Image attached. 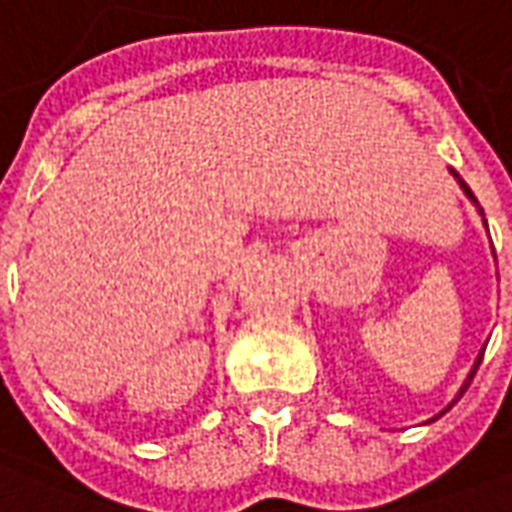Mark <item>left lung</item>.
I'll use <instances>...</instances> for the list:
<instances>
[{"label": "left lung", "mask_w": 512, "mask_h": 512, "mask_svg": "<svg viewBox=\"0 0 512 512\" xmlns=\"http://www.w3.org/2000/svg\"><path fill=\"white\" fill-rule=\"evenodd\" d=\"M455 177H458V174H455ZM458 182H461V188L466 190V196H469V199L475 201V193H472V190H469V185H466L464 179H458ZM480 360H483V352H480V357H477V363H475V368H472V374L466 376V382H464V387H461V393H458V398H461V395L466 393V387H469V384H472V379H475L477 368H480ZM458 398H455V401H458ZM455 401H453V404H455ZM447 409H450V406H447ZM447 409H445V412H447Z\"/></svg>", "instance_id": "1"}]
</instances>
